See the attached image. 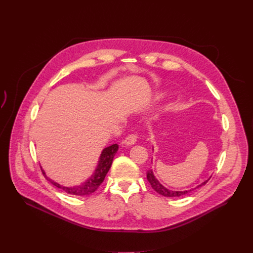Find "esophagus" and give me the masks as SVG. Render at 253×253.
<instances>
[{"label": "esophagus", "mask_w": 253, "mask_h": 253, "mask_svg": "<svg viewBox=\"0 0 253 253\" xmlns=\"http://www.w3.org/2000/svg\"><path fill=\"white\" fill-rule=\"evenodd\" d=\"M136 141H137V136L135 134H130L125 138L124 144L127 146H131V145H134Z\"/></svg>", "instance_id": "obj_1"}]
</instances>
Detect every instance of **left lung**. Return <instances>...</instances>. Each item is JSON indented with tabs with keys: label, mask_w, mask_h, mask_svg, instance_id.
Instances as JSON below:
<instances>
[{
	"label": "left lung",
	"mask_w": 253,
	"mask_h": 253,
	"mask_svg": "<svg viewBox=\"0 0 253 253\" xmlns=\"http://www.w3.org/2000/svg\"><path fill=\"white\" fill-rule=\"evenodd\" d=\"M147 180L149 181V183L151 184V187H152L157 193H159V194H161V195H163V196H165V197H181V196H184V195H186V194L192 192L193 190H195V189H197V188L203 186L204 184L207 183V181H208L209 179L206 180V181H204L203 183H201L200 185L196 186L195 188H192V189H189V190H184V191H173V190L167 189L166 187H164V186L158 181V180L156 179V177L154 176L152 170H149V171L147 172Z\"/></svg>",
	"instance_id": "8db88e82"
}]
</instances>
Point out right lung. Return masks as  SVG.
Segmentation results:
<instances>
[{
	"mask_svg": "<svg viewBox=\"0 0 253 253\" xmlns=\"http://www.w3.org/2000/svg\"><path fill=\"white\" fill-rule=\"evenodd\" d=\"M117 151H118L117 144H113V145L103 149L101 156L99 158V161H98V165H97L93 175L88 180H86V182H84L80 185H76V186L68 187V186L60 185L59 183L55 182L54 180H52L46 176V173L44 172L42 167H41V169L48 181H50L56 187L64 190L66 193L72 194V195H78V196L90 195L93 192H95L98 189V187L101 185V183L104 181L105 176L108 173V171H109V169L112 165V162H113V158Z\"/></svg>",
	"mask_w": 253,
	"mask_h": 253,
	"instance_id": "obj_1",
	"label": "right lung"
}]
</instances>
